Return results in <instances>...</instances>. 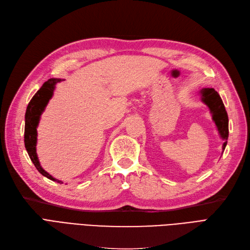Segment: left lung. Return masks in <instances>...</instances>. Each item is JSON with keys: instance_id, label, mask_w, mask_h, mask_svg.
Listing matches in <instances>:
<instances>
[{"instance_id": "left-lung-1", "label": "left lung", "mask_w": 250, "mask_h": 250, "mask_svg": "<svg viewBox=\"0 0 250 250\" xmlns=\"http://www.w3.org/2000/svg\"><path fill=\"white\" fill-rule=\"evenodd\" d=\"M201 101H203L211 111L212 118L217 126V130L223 140L222 149L224 150L228 144L229 138V117L227 110L218 92L215 91L214 88H204L200 90Z\"/></svg>"}]
</instances>
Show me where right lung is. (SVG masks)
<instances>
[{
    "instance_id": "obj_1",
    "label": "right lung",
    "mask_w": 250,
    "mask_h": 250,
    "mask_svg": "<svg viewBox=\"0 0 250 250\" xmlns=\"http://www.w3.org/2000/svg\"><path fill=\"white\" fill-rule=\"evenodd\" d=\"M59 82H61V79H49L46 82L43 83L42 88H40L30 101L25 115V146L31 161L35 165L37 170L42 175L46 176L47 179L62 184L61 181L53 178L50 173H47L44 169L40 166L36 152L37 125L39 123L40 115L42 114L45 106L53 96L55 85Z\"/></svg>"
}]
</instances>
